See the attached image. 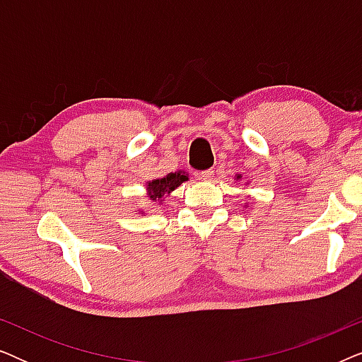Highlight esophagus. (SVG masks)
I'll return each mask as SVG.
<instances>
[{
    "mask_svg": "<svg viewBox=\"0 0 362 362\" xmlns=\"http://www.w3.org/2000/svg\"><path fill=\"white\" fill-rule=\"evenodd\" d=\"M212 176H214V171H212V170H206V171L197 173V180H201V181H211Z\"/></svg>",
    "mask_w": 362,
    "mask_h": 362,
    "instance_id": "1",
    "label": "esophagus"
}]
</instances>
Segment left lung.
I'll use <instances>...</instances> for the list:
<instances>
[{
	"label": "left lung",
	"mask_w": 362,
	"mask_h": 362,
	"mask_svg": "<svg viewBox=\"0 0 362 362\" xmlns=\"http://www.w3.org/2000/svg\"><path fill=\"white\" fill-rule=\"evenodd\" d=\"M237 180H240V176H237Z\"/></svg>",
	"instance_id": "obj_1"
}]
</instances>
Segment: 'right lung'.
Masks as SVG:
<instances>
[{
  "mask_svg": "<svg viewBox=\"0 0 362 362\" xmlns=\"http://www.w3.org/2000/svg\"><path fill=\"white\" fill-rule=\"evenodd\" d=\"M189 180L182 171H175L166 175L165 177H160V180H153L146 182V191H148V197L153 202H160L163 199V196L170 194L171 191H175L177 186H181L182 182Z\"/></svg>",
  "mask_w": 362,
  "mask_h": 362,
  "instance_id": "obj_1",
  "label": "right lung"
}]
</instances>
